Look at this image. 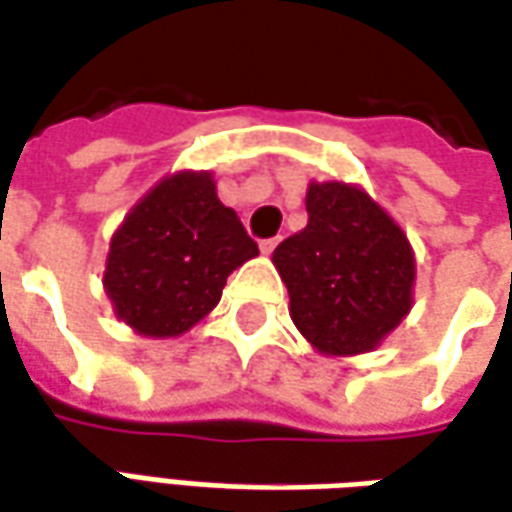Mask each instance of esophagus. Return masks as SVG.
Wrapping results in <instances>:
<instances>
[{
    "mask_svg": "<svg viewBox=\"0 0 512 512\" xmlns=\"http://www.w3.org/2000/svg\"><path fill=\"white\" fill-rule=\"evenodd\" d=\"M276 245H278V236H270V239H262V242H259L262 253H273V250H276Z\"/></svg>",
    "mask_w": 512,
    "mask_h": 512,
    "instance_id": "34e87169",
    "label": "esophagus"
}]
</instances>
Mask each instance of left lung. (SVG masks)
<instances>
[{
	"mask_svg": "<svg viewBox=\"0 0 512 512\" xmlns=\"http://www.w3.org/2000/svg\"><path fill=\"white\" fill-rule=\"evenodd\" d=\"M306 214L273 253L292 320L323 354L370 351L410 312V242L357 186L312 183Z\"/></svg>",
	"mask_w": 512,
	"mask_h": 512,
	"instance_id": "1",
	"label": "left lung"
}]
</instances>
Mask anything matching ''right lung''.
<instances>
[{
  "mask_svg": "<svg viewBox=\"0 0 512 512\" xmlns=\"http://www.w3.org/2000/svg\"><path fill=\"white\" fill-rule=\"evenodd\" d=\"M259 253L209 172L161 181L111 239L105 290L147 337H175L217 306L228 276Z\"/></svg>",
  "mask_w": 512,
  "mask_h": 512,
  "instance_id": "1",
  "label": "right lung"
}]
</instances>
